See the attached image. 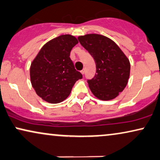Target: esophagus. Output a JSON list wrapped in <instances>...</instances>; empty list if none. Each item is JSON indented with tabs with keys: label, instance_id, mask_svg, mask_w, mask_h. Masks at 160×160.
Returning a JSON list of instances; mask_svg holds the SVG:
<instances>
[{
	"label": "esophagus",
	"instance_id": "obj_1",
	"mask_svg": "<svg viewBox=\"0 0 160 160\" xmlns=\"http://www.w3.org/2000/svg\"><path fill=\"white\" fill-rule=\"evenodd\" d=\"M81 72H82V74H83V75H84V72H85V70L84 69H83L82 71H81Z\"/></svg>",
	"mask_w": 160,
	"mask_h": 160
}]
</instances>
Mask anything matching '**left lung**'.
Wrapping results in <instances>:
<instances>
[{
  "label": "left lung",
  "mask_w": 160,
  "mask_h": 160,
  "mask_svg": "<svg viewBox=\"0 0 160 160\" xmlns=\"http://www.w3.org/2000/svg\"><path fill=\"white\" fill-rule=\"evenodd\" d=\"M80 44L93 57L96 73L88 79L91 92L96 98L109 101L126 88L130 75V63L115 42L103 35L90 34L78 37Z\"/></svg>",
  "instance_id": "1"
}]
</instances>
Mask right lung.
<instances>
[{"label": "right lung", "instance_id": "1", "mask_svg": "<svg viewBox=\"0 0 160 160\" xmlns=\"http://www.w3.org/2000/svg\"><path fill=\"white\" fill-rule=\"evenodd\" d=\"M78 42L72 35H61L43 45L33 60L31 82L37 94L47 102L58 103L65 100L76 81L82 78L70 58V51Z\"/></svg>", "mask_w": 160, "mask_h": 160}]
</instances>
